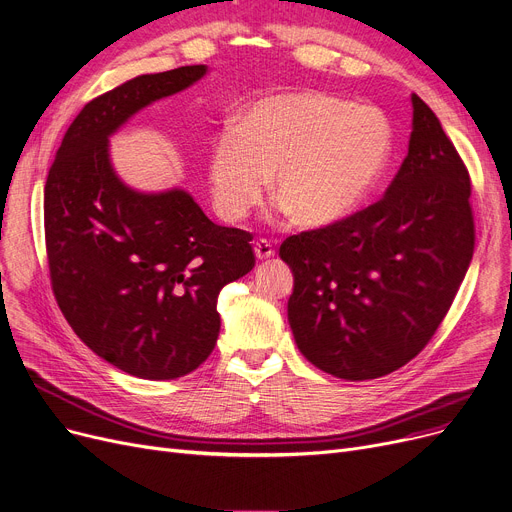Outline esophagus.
<instances>
[{"label": "esophagus", "instance_id": "1", "mask_svg": "<svg viewBox=\"0 0 512 512\" xmlns=\"http://www.w3.org/2000/svg\"><path fill=\"white\" fill-rule=\"evenodd\" d=\"M254 254H256L258 260H268L270 256L275 254L273 244L266 242V239H258V242H254Z\"/></svg>", "mask_w": 512, "mask_h": 512}]
</instances>
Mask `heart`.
Returning <instances> with one entry per match:
<instances>
[{
    "label": "heart",
    "instance_id": "1",
    "mask_svg": "<svg viewBox=\"0 0 512 512\" xmlns=\"http://www.w3.org/2000/svg\"><path fill=\"white\" fill-rule=\"evenodd\" d=\"M393 153V126L372 105L299 90L252 103L217 134L208 188L217 215L244 221L266 182L285 215L306 227L330 225L364 202Z\"/></svg>",
    "mask_w": 512,
    "mask_h": 512
}]
</instances>
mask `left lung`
<instances>
[{
    "mask_svg": "<svg viewBox=\"0 0 512 512\" xmlns=\"http://www.w3.org/2000/svg\"><path fill=\"white\" fill-rule=\"evenodd\" d=\"M407 157L376 204L345 221L287 237V318L318 370L370 380L422 351L473 256L469 173L436 113L411 95Z\"/></svg>",
    "mask_w": 512,
    "mask_h": 512,
    "instance_id": "left-lung-1",
    "label": "left lung"
}]
</instances>
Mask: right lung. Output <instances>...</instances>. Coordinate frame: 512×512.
Wrapping results in <instances>:
<instances>
[{
  "instance_id": "1",
  "label": "right lung",
  "mask_w": 512,
  "mask_h": 512,
  "mask_svg": "<svg viewBox=\"0 0 512 512\" xmlns=\"http://www.w3.org/2000/svg\"><path fill=\"white\" fill-rule=\"evenodd\" d=\"M208 66L144 74L84 105L45 184L53 293L80 341L144 380L196 370L215 349L221 289L254 268L252 235L210 221L190 192H140L117 175L109 138Z\"/></svg>"
}]
</instances>
